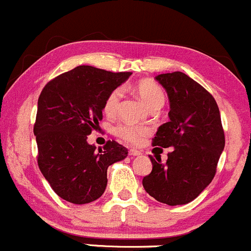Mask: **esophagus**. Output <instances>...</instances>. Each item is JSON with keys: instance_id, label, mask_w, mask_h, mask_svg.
<instances>
[{"instance_id": "34e87169", "label": "esophagus", "mask_w": 251, "mask_h": 251, "mask_svg": "<svg viewBox=\"0 0 251 251\" xmlns=\"http://www.w3.org/2000/svg\"><path fill=\"white\" fill-rule=\"evenodd\" d=\"M129 155H130V156H139V155H141V151L136 150V149H130V150H129Z\"/></svg>"}]
</instances>
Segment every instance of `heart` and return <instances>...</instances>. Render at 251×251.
<instances>
[{
  "label": "heart",
  "mask_w": 251,
  "mask_h": 251,
  "mask_svg": "<svg viewBox=\"0 0 251 251\" xmlns=\"http://www.w3.org/2000/svg\"><path fill=\"white\" fill-rule=\"evenodd\" d=\"M134 90L138 94L139 98L144 101L149 108L156 107V106H162L165 102V94L163 90L155 84L153 81L143 80L139 81ZM121 99H122V90L120 88L113 89L105 99L103 102V112L108 116V117H113L117 115L118 110H120ZM116 135L120 136L123 140L128 141L131 144H138L143 139L144 135L148 134V128L143 126L136 125H129V123H122L118 125L115 129Z\"/></svg>",
  "instance_id": "heart-1"
}]
</instances>
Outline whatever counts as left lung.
<instances>
[{
    "mask_svg": "<svg viewBox=\"0 0 251 251\" xmlns=\"http://www.w3.org/2000/svg\"><path fill=\"white\" fill-rule=\"evenodd\" d=\"M156 80L170 100V122L158 126L153 146L172 148L167 161L150 156L152 171L143 187L170 206L193 201L210 184L225 149L218 106L209 91L182 72L160 74Z\"/></svg>",
    "mask_w": 251,
    "mask_h": 251,
    "instance_id": "8db88e82",
    "label": "left lung"
}]
</instances>
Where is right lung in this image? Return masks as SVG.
<instances>
[{"mask_svg":"<svg viewBox=\"0 0 251 251\" xmlns=\"http://www.w3.org/2000/svg\"><path fill=\"white\" fill-rule=\"evenodd\" d=\"M130 74L79 66L42 89L34 126L39 168L66 201L83 205L99 199L107 185V168L128 156L113 140L98 151L88 135L102 120L106 96Z\"/></svg>","mask_w":251,"mask_h":251,"instance_id":"add662e5","label":"right lung"}]
</instances>
